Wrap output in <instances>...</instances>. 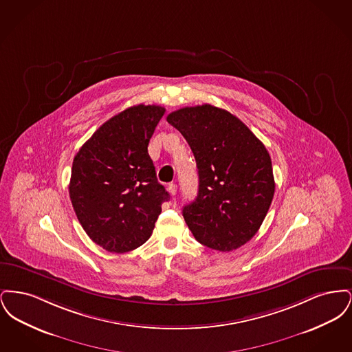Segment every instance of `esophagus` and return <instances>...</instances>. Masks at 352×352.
Returning a JSON list of instances; mask_svg holds the SVG:
<instances>
[{
	"mask_svg": "<svg viewBox=\"0 0 352 352\" xmlns=\"http://www.w3.org/2000/svg\"><path fill=\"white\" fill-rule=\"evenodd\" d=\"M168 192H170V194H171V195H173V197H174V195H175V194H177V184H168Z\"/></svg>",
	"mask_w": 352,
	"mask_h": 352,
	"instance_id": "34e87169",
	"label": "esophagus"
}]
</instances>
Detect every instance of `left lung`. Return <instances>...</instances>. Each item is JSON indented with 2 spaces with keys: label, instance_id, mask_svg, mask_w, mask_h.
Listing matches in <instances>:
<instances>
[{
  "label": "left lung",
  "instance_id": "8db88e82",
  "mask_svg": "<svg viewBox=\"0 0 352 352\" xmlns=\"http://www.w3.org/2000/svg\"><path fill=\"white\" fill-rule=\"evenodd\" d=\"M166 120L188 142L198 168V197L184 207L186 224L208 248H240L258 231L274 195L267 148L243 121L210 104L181 108Z\"/></svg>",
  "mask_w": 352,
  "mask_h": 352
}]
</instances>
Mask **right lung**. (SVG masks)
Listing matches in <instances>:
<instances>
[{
  "mask_svg": "<svg viewBox=\"0 0 352 352\" xmlns=\"http://www.w3.org/2000/svg\"><path fill=\"white\" fill-rule=\"evenodd\" d=\"M164 113L160 105H133L104 122L74 158L72 207L89 239L105 251L142 245L170 198L148 153Z\"/></svg>",
  "mask_w": 352,
  "mask_h": 352,
  "instance_id": "add662e5",
  "label": "right lung"
}]
</instances>
